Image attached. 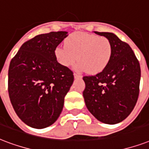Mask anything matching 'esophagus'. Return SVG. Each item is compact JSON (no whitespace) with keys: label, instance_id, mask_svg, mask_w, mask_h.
Returning a JSON list of instances; mask_svg holds the SVG:
<instances>
[{"label":"esophagus","instance_id":"34e87169","mask_svg":"<svg viewBox=\"0 0 149 149\" xmlns=\"http://www.w3.org/2000/svg\"><path fill=\"white\" fill-rule=\"evenodd\" d=\"M73 75H74L75 79H77V78H81V77H82V76H81V75L79 74V73H76V72H75Z\"/></svg>","mask_w":149,"mask_h":149}]
</instances>
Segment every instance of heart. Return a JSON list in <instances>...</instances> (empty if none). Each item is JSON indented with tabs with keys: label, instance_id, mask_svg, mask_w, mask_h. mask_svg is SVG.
<instances>
[{
	"label": "heart",
	"instance_id": "b5f03b06",
	"mask_svg": "<svg viewBox=\"0 0 149 149\" xmlns=\"http://www.w3.org/2000/svg\"><path fill=\"white\" fill-rule=\"evenodd\" d=\"M54 54L57 61L63 66H72L78 60L77 70L96 74L102 72L110 62L112 45L105 37L76 33L67 37L65 45L55 48Z\"/></svg>",
	"mask_w": 149,
	"mask_h": 149
}]
</instances>
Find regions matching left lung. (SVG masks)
<instances>
[{"instance_id": "1", "label": "left lung", "mask_w": 149, "mask_h": 149, "mask_svg": "<svg viewBox=\"0 0 149 149\" xmlns=\"http://www.w3.org/2000/svg\"><path fill=\"white\" fill-rule=\"evenodd\" d=\"M109 40L112 54L108 66L95 76L83 77L87 109L107 124L122 122L134 108L141 79L140 64L129 44L112 33L95 32Z\"/></svg>"}]
</instances>
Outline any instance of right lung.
I'll use <instances>...</instances> for the list:
<instances>
[{
  "label": "right lung",
  "mask_w": 149,
  "mask_h": 149,
  "mask_svg": "<svg viewBox=\"0 0 149 149\" xmlns=\"http://www.w3.org/2000/svg\"><path fill=\"white\" fill-rule=\"evenodd\" d=\"M67 33L37 35L25 42L10 62V101L20 120L31 127L43 129L58 120L73 83V72L54 54Z\"/></svg>",
  "instance_id": "obj_1"
}]
</instances>
